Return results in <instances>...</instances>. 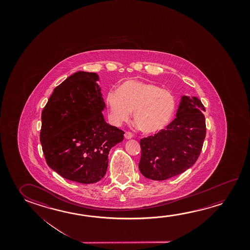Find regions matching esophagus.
<instances>
[{"label": "esophagus", "instance_id": "esophagus-1", "mask_svg": "<svg viewBox=\"0 0 250 250\" xmlns=\"http://www.w3.org/2000/svg\"><path fill=\"white\" fill-rule=\"evenodd\" d=\"M125 138L126 139H131L133 138V135H132V133L130 132V131H126V132L125 133Z\"/></svg>", "mask_w": 250, "mask_h": 250}]
</instances>
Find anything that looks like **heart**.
I'll return each mask as SVG.
<instances>
[{"instance_id":"heart-1","label":"heart","mask_w":250,"mask_h":250,"mask_svg":"<svg viewBox=\"0 0 250 250\" xmlns=\"http://www.w3.org/2000/svg\"><path fill=\"white\" fill-rule=\"evenodd\" d=\"M109 119L115 125L127 121L133 111V119L144 133L163 130L172 120L176 99L170 90L150 83L128 80L110 91L105 99Z\"/></svg>"}]
</instances>
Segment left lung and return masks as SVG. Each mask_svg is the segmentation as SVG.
I'll return each instance as SVG.
<instances>
[{"label": "left lung", "mask_w": 250, "mask_h": 250, "mask_svg": "<svg viewBox=\"0 0 250 250\" xmlns=\"http://www.w3.org/2000/svg\"><path fill=\"white\" fill-rule=\"evenodd\" d=\"M205 107L195 96L183 95L176 118L164 130L140 140L139 168L144 176L165 180L184 172L196 162L205 137Z\"/></svg>", "instance_id": "8db88e82"}]
</instances>
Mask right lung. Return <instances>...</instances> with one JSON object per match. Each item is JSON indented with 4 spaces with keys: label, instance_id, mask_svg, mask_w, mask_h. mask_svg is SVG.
Instances as JSON below:
<instances>
[{
    "label": "right lung",
    "instance_id": "right-lung-1",
    "mask_svg": "<svg viewBox=\"0 0 250 250\" xmlns=\"http://www.w3.org/2000/svg\"><path fill=\"white\" fill-rule=\"evenodd\" d=\"M99 75L78 71L56 87L42 112L46 162L66 180L92 184L102 179L111 148L125 132L106 123Z\"/></svg>",
    "mask_w": 250,
    "mask_h": 250
}]
</instances>
